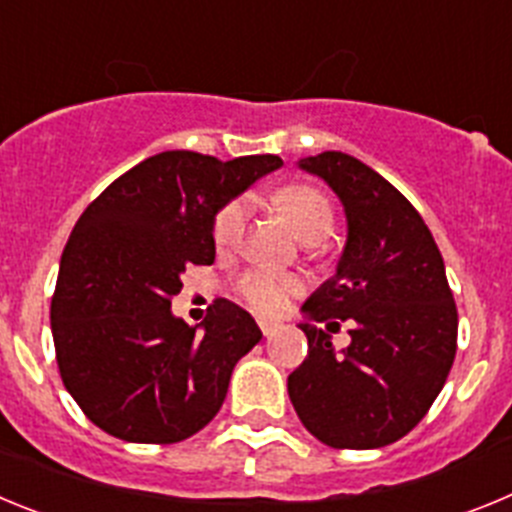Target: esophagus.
Instances as JSON below:
<instances>
[{"mask_svg": "<svg viewBox=\"0 0 512 512\" xmlns=\"http://www.w3.org/2000/svg\"><path fill=\"white\" fill-rule=\"evenodd\" d=\"M259 328L264 336H271V333L279 328V323H274V320H259Z\"/></svg>", "mask_w": 512, "mask_h": 512, "instance_id": "esophagus-1", "label": "esophagus"}]
</instances>
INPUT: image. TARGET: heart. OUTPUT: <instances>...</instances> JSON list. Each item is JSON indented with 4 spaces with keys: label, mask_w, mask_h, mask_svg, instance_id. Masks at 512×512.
Returning <instances> with one entry per match:
<instances>
[{
    "label": "heart",
    "mask_w": 512,
    "mask_h": 512,
    "mask_svg": "<svg viewBox=\"0 0 512 512\" xmlns=\"http://www.w3.org/2000/svg\"><path fill=\"white\" fill-rule=\"evenodd\" d=\"M277 205L287 215L289 223L295 225L297 233L307 241H323L333 228V205L320 189L310 187V184L284 187L277 194ZM246 217V200L228 202L223 210L217 212L215 225H212L217 246H233L241 238ZM235 292L251 310L261 312V315H277L300 292V279L292 277V274H282V271L253 269L235 282Z\"/></svg>",
    "instance_id": "1"
}]
</instances>
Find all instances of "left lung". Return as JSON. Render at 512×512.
I'll return each instance as SVG.
<instances>
[{"label": "left lung", "mask_w": 512, "mask_h": 512, "mask_svg": "<svg viewBox=\"0 0 512 512\" xmlns=\"http://www.w3.org/2000/svg\"><path fill=\"white\" fill-rule=\"evenodd\" d=\"M300 169L336 192L348 233L336 277L302 305L307 359L289 374V400L325 446L379 449L423 420L454 364L446 266L418 210L359 158L325 151ZM343 319L352 343L336 352L327 330Z\"/></svg>", "instance_id": "1"}]
</instances>
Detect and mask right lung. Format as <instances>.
Masks as SVG:
<instances>
[{"label":"right lung","instance_id":"1","mask_svg":"<svg viewBox=\"0 0 512 512\" xmlns=\"http://www.w3.org/2000/svg\"><path fill=\"white\" fill-rule=\"evenodd\" d=\"M279 166L271 153H156L79 217L61 256L51 330L63 387L104 433L176 443L223 408L235 364L261 341L259 325L230 300L187 325L171 297L187 266L215 261L217 212Z\"/></svg>","mask_w":512,"mask_h":512}]
</instances>
